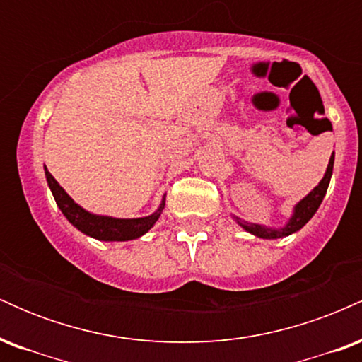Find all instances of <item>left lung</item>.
Returning <instances> with one entry per match:
<instances>
[{
  "instance_id": "left-lung-1",
  "label": "left lung",
  "mask_w": 362,
  "mask_h": 362,
  "mask_svg": "<svg viewBox=\"0 0 362 362\" xmlns=\"http://www.w3.org/2000/svg\"><path fill=\"white\" fill-rule=\"evenodd\" d=\"M332 170H334V153H332L330 161H328L325 177L322 178V182H320V184L315 187V189L311 190V192L306 195V197L303 199L301 202H298V206L294 207L293 218L289 219V223L286 224V226L282 228V230H272V228H264V226H260V224H253V223L242 221V219H238V218H236V221L242 224L245 230L250 231L252 235L260 236V238H269V240L282 238V236H288L291 233H294V231L301 230V228L305 226V224L308 223L311 218H313V214L317 213V209L320 207V204H322L323 197H325V194H327L328 184H330Z\"/></svg>"
}]
</instances>
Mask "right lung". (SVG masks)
<instances>
[{"instance_id": "1", "label": "right lung", "mask_w": 362, "mask_h": 362, "mask_svg": "<svg viewBox=\"0 0 362 362\" xmlns=\"http://www.w3.org/2000/svg\"><path fill=\"white\" fill-rule=\"evenodd\" d=\"M45 177H47V184L51 187L54 199H56L57 206H59L62 214L66 216V219L85 235L93 236V238L97 240H105V242H126V240L139 238L141 235L146 233L149 228L158 221V218H160L161 211H163L165 207L163 199L156 213L146 216V218L138 219H115L109 218V216L90 214L88 211L81 209V207L64 192V189H62V187L57 184L56 178L51 175V172L45 170Z\"/></svg>"}]
</instances>
